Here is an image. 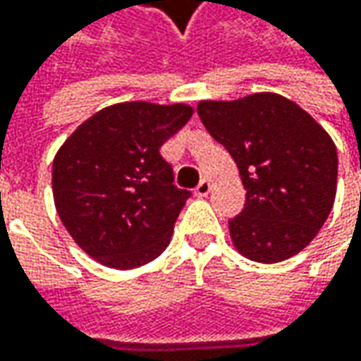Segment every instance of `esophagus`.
<instances>
[{"label":"esophagus","instance_id":"esophagus-1","mask_svg":"<svg viewBox=\"0 0 361 361\" xmlns=\"http://www.w3.org/2000/svg\"><path fill=\"white\" fill-rule=\"evenodd\" d=\"M211 192V180L209 178H202L201 183H199V187L195 188V195L197 197H207Z\"/></svg>","mask_w":361,"mask_h":361}]
</instances>
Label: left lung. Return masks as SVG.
<instances>
[{
    "instance_id": "8db88e82",
    "label": "left lung",
    "mask_w": 361,
    "mask_h": 361,
    "mask_svg": "<svg viewBox=\"0 0 361 361\" xmlns=\"http://www.w3.org/2000/svg\"><path fill=\"white\" fill-rule=\"evenodd\" d=\"M199 118L235 160L247 190L231 241L257 263L303 251L336 201L338 150L322 124L293 100L257 92L239 100H201Z\"/></svg>"
}]
</instances>
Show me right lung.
Returning <instances> with one entry per match:
<instances>
[{"instance_id": "add662e5", "label": "right lung", "mask_w": 361, "mask_h": 361, "mask_svg": "<svg viewBox=\"0 0 361 361\" xmlns=\"http://www.w3.org/2000/svg\"><path fill=\"white\" fill-rule=\"evenodd\" d=\"M192 108L145 100L106 106L84 120L54 157V204L66 231L112 269L150 263L169 247L188 190L173 185L160 146Z\"/></svg>"}]
</instances>
